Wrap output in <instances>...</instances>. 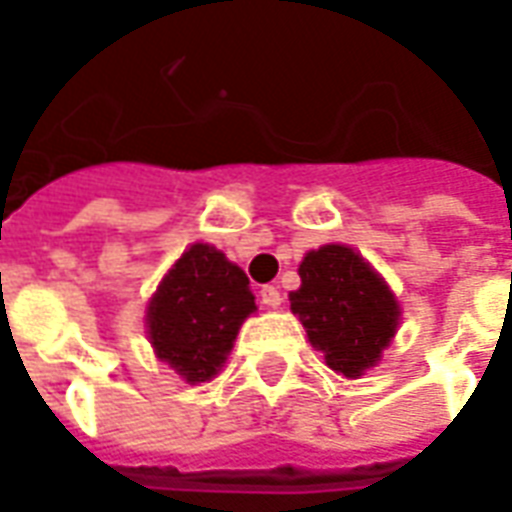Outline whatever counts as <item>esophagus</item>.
Masks as SVG:
<instances>
[{
    "mask_svg": "<svg viewBox=\"0 0 512 512\" xmlns=\"http://www.w3.org/2000/svg\"><path fill=\"white\" fill-rule=\"evenodd\" d=\"M260 302L266 307H280L282 293L277 291L274 285H263V288H260Z\"/></svg>",
    "mask_w": 512,
    "mask_h": 512,
    "instance_id": "1",
    "label": "esophagus"
}]
</instances>
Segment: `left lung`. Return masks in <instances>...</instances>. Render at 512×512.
Masks as SVG:
<instances>
[{
    "label": "left lung",
    "mask_w": 512,
    "mask_h": 512,
    "mask_svg": "<svg viewBox=\"0 0 512 512\" xmlns=\"http://www.w3.org/2000/svg\"><path fill=\"white\" fill-rule=\"evenodd\" d=\"M302 285L288 293L307 341L346 380L363 377L382 360L399 330L402 307L391 285L366 257L346 244L307 252L299 263Z\"/></svg>",
    "instance_id": "8db88e82"
}]
</instances>
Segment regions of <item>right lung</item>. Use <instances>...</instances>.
I'll list each match as a JSON object with an SVG mask.
<instances>
[{
    "mask_svg": "<svg viewBox=\"0 0 512 512\" xmlns=\"http://www.w3.org/2000/svg\"><path fill=\"white\" fill-rule=\"evenodd\" d=\"M252 313L257 305L244 268L216 246L191 244L146 305V335L157 360L199 385L219 374Z\"/></svg>",
    "mask_w": 512,
    "mask_h": 512,
    "instance_id": "1",
    "label": "right lung"
}]
</instances>
